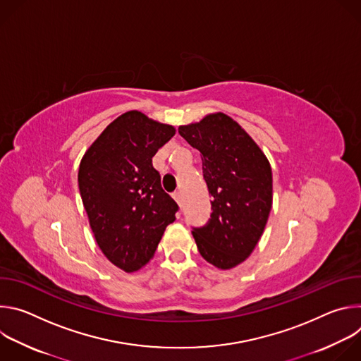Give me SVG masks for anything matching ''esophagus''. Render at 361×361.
<instances>
[{
    "label": "esophagus",
    "mask_w": 361,
    "mask_h": 361,
    "mask_svg": "<svg viewBox=\"0 0 361 361\" xmlns=\"http://www.w3.org/2000/svg\"><path fill=\"white\" fill-rule=\"evenodd\" d=\"M173 198L177 201V204L181 207V205H183V195H181V192H180V191H176V192L173 194Z\"/></svg>",
    "instance_id": "obj_1"
}]
</instances>
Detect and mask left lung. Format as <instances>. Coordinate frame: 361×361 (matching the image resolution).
I'll return each instance as SVG.
<instances>
[{
    "label": "left lung",
    "instance_id": "obj_1",
    "mask_svg": "<svg viewBox=\"0 0 361 361\" xmlns=\"http://www.w3.org/2000/svg\"><path fill=\"white\" fill-rule=\"evenodd\" d=\"M178 133L200 151L212 201V219L194 228L200 254L220 270L241 264L259 243L273 205V174L266 154L224 113L180 126Z\"/></svg>",
    "mask_w": 361,
    "mask_h": 361
}]
</instances>
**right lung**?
<instances>
[{"instance_id": "right-lung-1", "label": "right lung", "mask_w": 361, "mask_h": 361, "mask_svg": "<svg viewBox=\"0 0 361 361\" xmlns=\"http://www.w3.org/2000/svg\"><path fill=\"white\" fill-rule=\"evenodd\" d=\"M176 128L133 110L110 123L88 147L78 188L94 238L126 273L142 269L176 220L177 202L161 188L152 157Z\"/></svg>"}]
</instances>
